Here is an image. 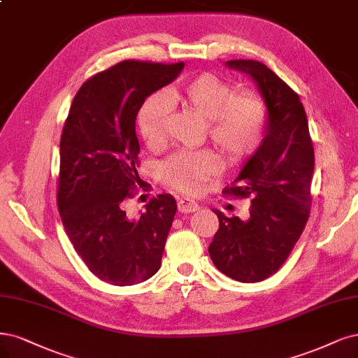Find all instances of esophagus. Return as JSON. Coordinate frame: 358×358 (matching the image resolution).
<instances>
[{
	"label": "esophagus",
	"mask_w": 358,
	"mask_h": 358,
	"mask_svg": "<svg viewBox=\"0 0 358 358\" xmlns=\"http://www.w3.org/2000/svg\"><path fill=\"white\" fill-rule=\"evenodd\" d=\"M178 210L180 213H192V212L199 210V204H196L195 201L188 200V199H180L178 201Z\"/></svg>",
	"instance_id": "1"
}]
</instances>
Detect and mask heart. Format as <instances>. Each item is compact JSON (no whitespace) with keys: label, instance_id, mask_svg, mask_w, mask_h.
I'll list each match as a JSON object with an SVG mask.
<instances>
[{"label":"heart","instance_id":"b5f03b06","mask_svg":"<svg viewBox=\"0 0 358 358\" xmlns=\"http://www.w3.org/2000/svg\"><path fill=\"white\" fill-rule=\"evenodd\" d=\"M167 96L204 120L207 136L231 163H243L257 152L265 138L266 109L255 93H236V87L216 73H200ZM169 101L163 93H152L138 109V131L148 146H158L164 138ZM220 158L210 150L179 151L159 166V176L170 188L183 194L199 192L204 182L220 171Z\"/></svg>","mask_w":358,"mask_h":358}]
</instances>
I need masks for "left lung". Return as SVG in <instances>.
I'll list each match as a JSON object with an SVG mask.
<instances>
[{"mask_svg":"<svg viewBox=\"0 0 358 358\" xmlns=\"http://www.w3.org/2000/svg\"><path fill=\"white\" fill-rule=\"evenodd\" d=\"M256 83L268 114L265 138L243 166L225 195L252 196L250 216L219 217L208 245L215 266L232 280L256 282L275 274L286 262L310 217L314 146L299 96L257 60H228Z\"/></svg>","mask_w":358,"mask_h":358,"instance_id":"obj_1","label":"left lung"}]
</instances>
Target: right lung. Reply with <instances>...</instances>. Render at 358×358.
<instances>
[{
	"instance_id": "right-lung-1",
	"label": "right lung",
	"mask_w": 358,
	"mask_h": 358,
	"mask_svg": "<svg viewBox=\"0 0 358 358\" xmlns=\"http://www.w3.org/2000/svg\"><path fill=\"white\" fill-rule=\"evenodd\" d=\"M183 66L124 60L96 73L73 97L62 130V224L84 264L109 285H138L162 266L178 208L173 195L151 199L136 219L127 217L122 201L143 183L136 170L138 109Z\"/></svg>"
}]
</instances>
